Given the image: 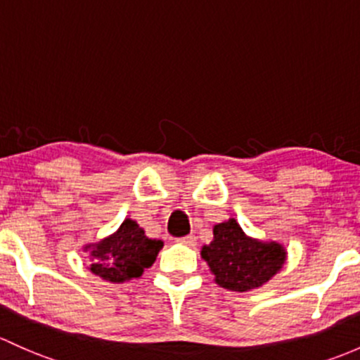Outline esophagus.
I'll return each instance as SVG.
<instances>
[{"label":"esophagus","mask_w":360,"mask_h":360,"mask_svg":"<svg viewBox=\"0 0 360 360\" xmlns=\"http://www.w3.org/2000/svg\"><path fill=\"white\" fill-rule=\"evenodd\" d=\"M179 243H183V245H186V247H195L196 245V236H193V234H188V236H184V238H179Z\"/></svg>","instance_id":"34e87169"}]
</instances>
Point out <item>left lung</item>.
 Returning a JSON list of instances; mask_svg holds the SVG:
<instances>
[{"label": "left lung", "instance_id": "1", "mask_svg": "<svg viewBox=\"0 0 360 360\" xmlns=\"http://www.w3.org/2000/svg\"><path fill=\"white\" fill-rule=\"evenodd\" d=\"M200 255L219 286L240 293L266 285L286 262L281 243L248 236L233 217L214 226V240Z\"/></svg>", "mask_w": 360, "mask_h": 360}]
</instances>
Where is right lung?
<instances>
[{
  "mask_svg": "<svg viewBox=\"0 0 360 360\" xmlns=\"http://www.w3.org/2000/svg\"><path fill=\"white\" fill-rule=\"evenodd\" d=\"M164 247L162 240H151L145 229L132 219H126L110 236L84 245L89 257L88 269L108 283H124L143 276L153 266L158 252Z\"/></svg>",
  "mask_w": 360,
  "mask_h": 360,
  "instance_id": "obj_1",
  "label": "right lung"
}]
</instances>
